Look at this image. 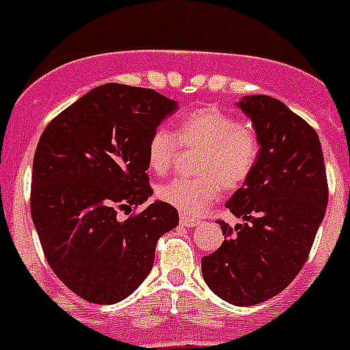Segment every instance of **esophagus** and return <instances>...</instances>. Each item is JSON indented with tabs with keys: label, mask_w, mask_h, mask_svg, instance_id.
<instances>
[{
	"label": "esophagus",
	"mask_w": 350,
	"mask_h": 350,
	"mask_svg": "<svg viewBox=\"0 0 350 350\" xmlns=\"http://www.w3.org/2000/svg\"><path fill=\"white\" fill-rule=\"evenodd\" d=\"M180 224L185 226V228H196V226H200V221H196L193 217H187V215H182Z\"/></svg>",
	"instance_id": "obj_1"
}]
</instances>
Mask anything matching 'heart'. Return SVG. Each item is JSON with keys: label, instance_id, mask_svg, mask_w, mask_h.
Listing matches in <instances>:
<instances>
[{"label": "heart", "instance_id": "heart-1", "mask_svg": "<svg viewBox=\"0 0 350 350\" xmlns=\"http://www.w3.org/2000/svg\"><path fill=\"white\" fill-rule=\"evenodd\" d=\"M178 144L202 148L198 178H173L157 187V198L187 215H200L224 189H237L249 178L258 159L259 142L254 129L240 124L217 107L198 108L180 117L175 137L165 128L150 135L148 168L166 173L175 163Z\"/></svg>", "mask_w": 350, "mask_h": 350}]
</instances>
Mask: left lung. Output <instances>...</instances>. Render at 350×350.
Returning <instances> with one entry per match:
<instances>
[{
	"label": "left lung",
	"instance_id": "8db88e82",
	"mask_svg": "<svg viewBox=\"0 0 350 350\" xmlns=\"http://www.w3.org/2000/svg\"><path fill=\"white\" fill-rule=\"evenodd\" d=\"M237 107L254 126L258 159L226 206L242 224L221 222L224 242L202 258L212 293L250 307L286 289L307 262L327 205L317 133L271 96H243Z\"/></svg>",
	"mask_w": 350,
	"mask_h": 350
}]
</instances>
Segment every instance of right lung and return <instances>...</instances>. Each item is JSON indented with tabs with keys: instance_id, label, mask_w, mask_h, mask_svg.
Wrapping results in <instances>:
<instances>
[{
	"instance_id": "right-lung-1",
	"label": "right lung",
	"mask_w": 350,
	"mask_h": 350,
	"mask_svg": "<svg viewBox=\"0 0 350 350\" xmlns=\"http://www.w3.org/2000/svg\"><path fill=\"white\" fill-rule=\"evenodd\" d=\"M177 108L152 89L105 83L42 133L31 217L47 262L80 298L98 305L128 298L152 270L157 240L177 228V208L159 200L126 221L117 215L152 196L148 138Z\"/></svg>"
}]
</instances>
